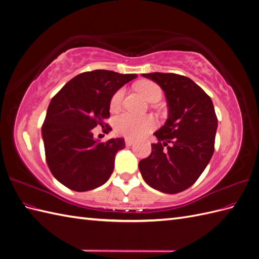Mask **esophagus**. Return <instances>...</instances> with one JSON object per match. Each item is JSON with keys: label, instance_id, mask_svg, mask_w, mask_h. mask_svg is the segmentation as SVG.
I'll return each mask as SVG.
<instances>
[{"label": "esophagus", "instance_id": "1", "mask_svg": "<svg viewBox=\"0 0 259 259\" xmlns=\"http://www.w3.org/2000/svg\"><path fill=\"white\" fill-rule=\"evenodd\" d=\"M133 144H134V140H133V139H130V138L125 139V145H126L127 147H131Z\"/></svg>", "mask_w": 259, "mask_h": 259}]
</instances>
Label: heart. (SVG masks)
<instances>
[{"mask_svg": "<svg viewBox=\"0 0 259 259\" xmlns=\"http://www.w3.org/2000/svg\"><path fill=\"white\" fill-rule=\"evenodd\" d=\"M136 90L144 98L153 103L159 101L162 97V91L158 84L151 81H143L136 85ZM124 89L116 91L110 100V110L116 111L121 107L124 96ZM156 122L152 116H136L130 113H122L114 119V131L116 134L127 138H139L146 135L155 127Z\"/></svg>", "mask_w": 259, "mask_h": 259, "instance_id": "1", "label": "heart"}]
</instances>
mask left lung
I'll list each match as a JSON object with an SVG mask.
<instances>
[{"label":"left lung","instance_id":"obj_1","mask_svg":"<svg viewBox=\"0 0 259 259\" xmlns=\"http://www.w3.org/2000/svg\"><path fill=\"white\" fill-rule=\"evenodd\" d=\"M165 93L168 116L154 133L158 144L139 162L145 182L164 193L192 186L214 153L217 116L213 101L191 79L175 73L142 74Z\"/></svg>","mask_w":259,"mask_h":259}]
</instances>
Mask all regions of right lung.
Segmentation results:
<instances>
[{"label": "right lung", "instance_id": "right-lung-1", "mask_svg": "<svg viewBox=\"0 0 259 259\" xmlns=\"http://www.w3.org/2000/svg\"><path fill=\"white\" fill-rule=\"evenodd\" d=\"M137 74L108 70L77 74L51 100L42 126L46 162L54 177L74 191H89L104 185L114 168L122 138L100 143L93 128L110 116V100ZM106 133L111 130L106 124Z\"/></svg>", "mask_w": 259, "mask_h": 259}]
</instances>
